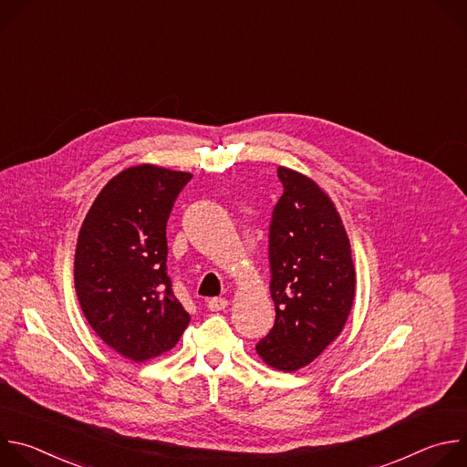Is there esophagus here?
I'll list each match as a JSON object with an SVG mask.
<instances>
[{
  "instance_id": "obj_1",
  "label": "esophagus",
  "mask_w": 467,
  "mask_h": 467,
  "mask_svg": "<svg viewBox=\"0 0 467 467\" xmlns=\"http://www.w3.org/2000/svg\"><path fill=\"white\" fill-rule=\"evenodd\" d=\"M209 310L213 312H220V310H225L229 306V301L225 297H213L209 303H207Z\"/></svg>"
}]
</instances>
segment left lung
I'll return each mask as SVG.
<instances>
[{
    "instance_id": "1",
    "label": "left lung",
    "mask_w": 467,
    "mask_h": 467,
    "mask_svg": "<svg viewBox=\"0 0 467 467\" xmlns=\"http://www.w3.org/2000/svg\"><path fill=\"white\" fill-rule=\"evenodd\" d=\"M285 192L270 225L275 325L256 344L279 371H297L335 342L355 299L351 244L332 199L310 177L279 166Z\"/></svg>"
}]
</instances>
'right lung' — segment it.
I'll list each match as a JSON object with an SVG mask.
<instances>
[{
  "mask_svg": "<svg viewBox=\"0 0 467 467\" xmlns=\"http://www.w3.org/2000/svg\"><path fill=\"white\" fill-rule=\"evenodd\" d=\"M190 179L155 164L127 168L103 186L81 225L74 262L81 310L129 360L170 351L190 323L166 268V223Z\"/></svg>",
  "mask_w": 467,
  "mask_h": 467,
  "instance_id": "obj_1",
  "label": "right lung"
}]
</instances>
